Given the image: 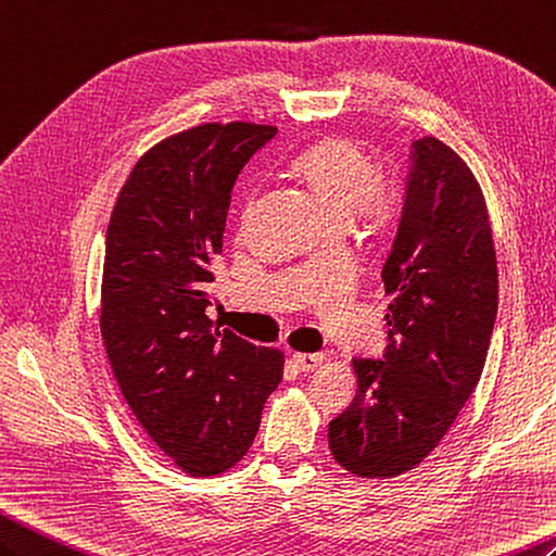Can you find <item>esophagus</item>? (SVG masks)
Masks as SVG:
<instances>
[{
    "label": "esophagus",
    "mask_w": 556,
    "mask_h": 556,
    "mask_svg": "<svg viewBox=\"0 0 556 556\" xmlns=\"http://www.w3.org/2000/svg\"><path fill=\"white\" fill-rule=\"evenodd\" d=\"M292 362L300 371H316V368L326 362L324 352H292Z\"/></svg>",
    "instance_id": "esophagus-1"
}]
</instances>
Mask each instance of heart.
Segmentation results:
<instances>
[{
    "instance_id": "1",
    "label": "heart",
    "mask_w": 556,
    "mask_h": 556,
    "mask_svg": "<svg viewBox=\"0 0 556 556\" xmlns=\"http://www.w3.org/2000/svg\"><path fill=\"white\" fill-rule=\"evenodd\" d=\"M292 174L309 185L330 224L359 214L371 228L392 224L400 188L378 174V164L362 142L328 135L292 159Z\"/></svg>"
}]
</instances>
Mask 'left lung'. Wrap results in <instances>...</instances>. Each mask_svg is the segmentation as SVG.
I'll use <instances>...</instances> for the list:
<instances>
[{
  "mask_svg": "<svg viewBox=\"0 0 556 556\" xmlns=\"http://www.w3.org/2000/svg\"><path fill=\"white\" fill-rule=\"evenodd\" d=\"M386 282L382 359H352L356 397L328 426L344 471L394 478L433 452L483 374L497 316V256L483 190L452 147L414 142Z\"/></svg>",
  "mask_w": 556,
  "mask_h": 556,
  "instance_id": "8db88e82",
  "label": "left lung"
}]
</instances>
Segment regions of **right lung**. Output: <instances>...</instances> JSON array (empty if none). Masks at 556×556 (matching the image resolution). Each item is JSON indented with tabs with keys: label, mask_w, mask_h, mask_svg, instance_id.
I'll use <instances>...</instances> for the list:
<instances>
[{
	"label": "right lung",
	"mask_w": 556,
	"mask_h": 556,
	"mask_svg": "<svg viewBox=\"0 0 556 556\" xmlns=\"http://www.w3.org/2000/svg\"><path fill=\"white\" fill-rule=\"evenodd\" d=\"M274 126L202 123L147 150L106 228L100 328L123 400L180 471L236 466L282 380L286 354L206 316L230 190Z\"/></svg>",
	"instance_id": "1"
}]
</instances>
